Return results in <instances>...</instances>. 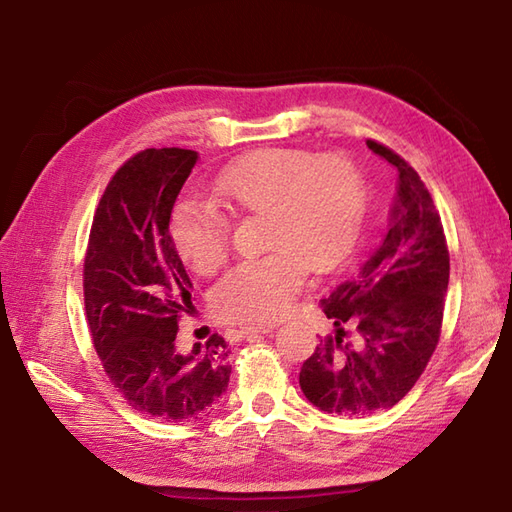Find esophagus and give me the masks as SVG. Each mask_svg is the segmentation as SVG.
I'll return each mask as SVG.
<instances>
[{
  "label": "esophagus",
  "instance_id": "1",
  "mask_svg": "<svg viewBox=\"0 0 512 512\" xmlns=\"http://www.w3.org/2000/svg\"><path fill=\"white\" fill-rule=\"evenodd\" d=\"M271 330H273L271 323H260V326H241L239 330H232V334L236 336V339H249V336L267 334Z\"/></svg>",
  "mask_w": 512,
  "mask_h": 512
}]
</instances>
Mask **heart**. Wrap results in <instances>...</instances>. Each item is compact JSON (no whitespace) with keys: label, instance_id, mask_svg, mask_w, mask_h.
Wrapping results in <instances>:
<instances>
[{"label":"heart","instance_id":"b5f03b06","mask_svg":"<svg viewBox=\"0 0 512 512\" xmlns=\"http://www.w3.org/2000/svg\"><path fill=\"white\" fill-rule=\"evenodd\" d=\"M219 204L232 215H263L269 252L232 267L215 286L213 306L230 321L269 323L289 313L306 269L326 273L350 254L363 217V176L341 154L297 147L254 149L223 169ZM171 241L193 271L210 276L228 258L230 219L202 199H182Z\"/></svg>","mask_w":512,"mask_h":512}]
</instances>
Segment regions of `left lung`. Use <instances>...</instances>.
Segmentation results:
<instances>
[{
    "label": "left lung",
    "mask_w": 512,
    "mask_h": 512,
    "mask_svg": "<svg viewBox=\"0 0 512 512\" xmlns=\"http://www.w3.org/2000/svg\"><path fill=\"white\" fill-rule=\"evenodd\" d=\"M397 171L382 239L350 280L321 299L334 323L299 371L308 402L360 417L391 408L413 389L441 336L450 252L419 173L393 149L367 141Z\"/></svg>",
    "instance_id": "1"
}]
</instances>
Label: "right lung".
<instances>
[{
	"mask_svg": "<svg viewBox=\"0 0 512 512\" xmlns=\"http://www.w3.org/2000/svg\"><path fill=\"white\" fill-rule=\"evenodd\" d=\"M195 162L197 152L180 147L123 162L99 199L84 258L86 321L106 376L134 410L165 423L210 415L232 371L219 334L176 350L193 284L169 221Z\"/></svg>",
	"mask_w": 512,
	"mask_h": 512,
	"instance_id": "1",
	"label": "right lung"
}]
</instances>
